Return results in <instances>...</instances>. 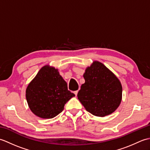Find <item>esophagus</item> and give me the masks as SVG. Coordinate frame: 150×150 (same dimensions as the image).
<instances>
[{
	"label": "esophagus",
	"instance_id": "obj_1",
	"mask_svg": "<svg viewBox=\"0 0 150 150\" xmlns=\"http://www.w3.org/2000/svg\"><path fill=\"white\" fill-rule=\"evenodd\" d=\"M74 93H75V95H76V96H77V93H78V91H74Z\"/></svg>",
	"mask_w": 150,
	"mask_h": 150
}]
</instances>
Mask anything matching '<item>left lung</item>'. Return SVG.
Wrapping results in <instances>:
<instances>
[{
    "label": "left lung",
    "instance_id": "left-lung-1",
    "mask_svg": "<svg viewBox=\"0 0 150 150\" xmlns=\"http://www.w3.org/2000/svg\"><path fill=\"white\" fill-rule=\"evenodd\" d=\"M78 99L85 109L93 115L105 117L112 113L122 100L120 81L103 63L94 61L86 69Z\"/></svg>",
    "mask_w": 150,
    "mask_h": 150
}]
</instances>
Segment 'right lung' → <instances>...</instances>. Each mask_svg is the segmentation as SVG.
I'll use <instances>...</instances> for the list:
<instances>
[{
    "mask_svg": "<svg viewBox=\"0 0 150 150\" xmlns=\"http://www.w3.org/2000/svg\"><path fill=\"white\" fill-rule=\"evenodd\" d=\"M75 94L68 90L58 69L46 65L28 84L26 97L31 111L42 119H52L61 113Z\"/></svg>",
    "mask_w": 150,
    "mask_h": 150,
    "instance_id": "obj_1",
    "label": "right lung"
}]
</instances>
